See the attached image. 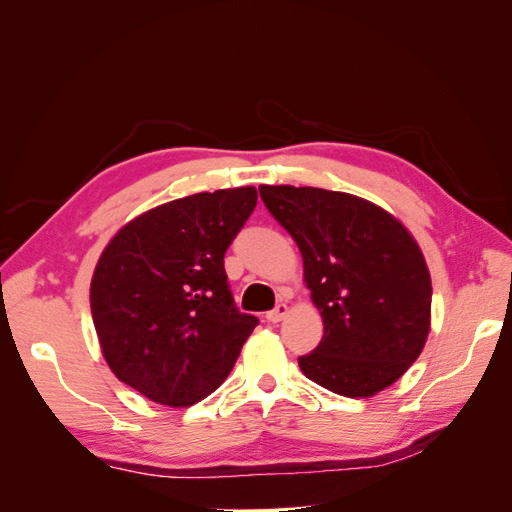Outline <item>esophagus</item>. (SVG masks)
<instances>
[{
  "instance_id": "esophagus-1",
  "label": "esophagus",
  "mask_w": 512,
  "mask_h": 512,
  "mask_svg": "<svg viewBox=\"0 0 512 512\" xmlns=\"http://www.w3.org/2000/svg\"><path fill=\"white\" fill-rule=\"evenodd\" d=\"M288 312H290V307L286 303H277L275 309L267 312V320L269 322H280V320H284L288 316Z\"/></svg>"
}]
</instances>
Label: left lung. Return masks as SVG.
I'll use <instances>...</instances> for the list:
<instances>
[{
  "mask_svg": "<svg viewBox=\"0 0 512 512\" xmlns=\"http://www.w3.org/2000/svg\"><path fill=\"white\" fill-rule=\"evenodd\" d=\"M273 218L297 241L303 280L324 322L303 374L344 397H371L397 382L423 352L431 277L410 230L361 196L260 185Z\"/></svg>",
  "mask_w": 512,
  "mask_h": 512,
  "instance_id": "8db88e82",
  "label": "left lung"
}]
</instances>
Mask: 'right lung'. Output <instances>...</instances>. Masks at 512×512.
<instances>
[{
	"instance_id": "obj_1",
	"label": "right lung",
	"mask_w": 512,
	"mask_h": 512,
	"mask_svg": "<svg viewBox=\"0 0 512 512\" xmlns=\"http://www.w3.org/2000/svg\"><path fill=\"white\" fill-rule=\"evenodd\" d=\"M256 198L247 185L170 200L121 226L100 254L89 303L102 356L156 404L211 395L258 324L235 307L224 271Z\"/></svg>"
}]
</instances>
